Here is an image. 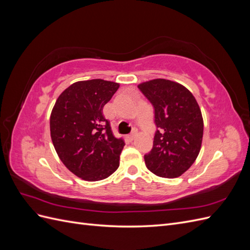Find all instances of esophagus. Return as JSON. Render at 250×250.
I'll list each match as a JSON object with an SVG mask.
<instances>
[{
    "label": "esophagus",
    "instance_id": "34e87169",
    "mask_svg": "<svg viewBox=\"0 0 250 250\" xmlns=\"http://www.w3.org/2000/svg\"><path fill=\"white\" fill-rule=\"evenodd\" d=\"M137 135H138V131L137 130H133V132L131 134L128 135V140H129L130 142H132L135 138H137Z\"/></svg>",
    "mask_w": 250,
    "mask_h": 250
}]
</instances>
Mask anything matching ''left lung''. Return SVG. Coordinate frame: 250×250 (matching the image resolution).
Masks as SVG:
<instances>
[{
	"instance_id": "left-lung-1",
	"label": "left lung",
	"mask_w": 250,
	"mask_h": 250,
	"mask_svg": "<svg viewBox=\"0 0 250 250\" xmlns=\"http://www.w3.org/2000/svg\"><path fill=\"white\" fill-rule=\"evenodd\" d=\"M155 110L157 130L152 150L144 156L155 175L175 178L197 158L203 137V119L193 94L178 82L152 79L138 85Z\"/></svg>"
}]
</instances>
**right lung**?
<instances>
[{"instance_id":"right-lung-1","label":"right lung","mask_w":250,"mask_h":250,"mask_svg":"<svg viewBox=\"0 0 250 250\" xmlns=\"http://www.w3.org/2000/svg\"><path fill=\"white\" fill-rule=\"evenodd\" d=\"M120 83L103 79L77 81L59 95L50 117V132L65 167L86 181L107 178L120 165L125 143L112 133L103 107Z\"/></svg>"}]
</instances>
